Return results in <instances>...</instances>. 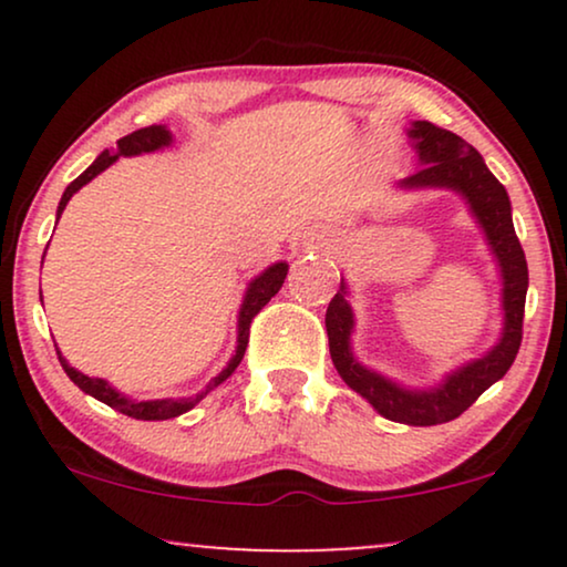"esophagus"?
<instances>
[{"label": "esophagus", "instance_id": "1", "mask_svg": "<svg viewBox=\"0 0 567 567\" xmlns=\"http://www.w3.org/2000/svg\"><path fill=\"white\" fill-rule=\"evenodd\" d=\"M322 239H324L322 231H307L305 239H301V245H305V247H315V245H320Z\"/></svg>", "mask_w": 567, "mask_h": 567}]
</instances>
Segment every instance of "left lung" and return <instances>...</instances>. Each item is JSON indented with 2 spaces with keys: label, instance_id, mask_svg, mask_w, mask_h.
<instances>
[{
  "label": "left lung",
  "instance_id": "8db88e82",
  "mask_svg": "<svg viewBox=\"0 0 567 567\" xmlns=\"http://www.w3.org/2000/svg\"><path fill=\"white\" fill-rule=\"evenodd\" d=\"M410 146L415 150L417 169L394 185L400 190H454L464 198L472 219L483 229V237L501 274L503 328L498 343L462 367L446 371L433 386H405L384 377L355 359L351 336L355 315L348 301V284L340 278V289L332 297L324 328H328L330 355L343 382L359 392L386 421L405 425H439L460 417L487 386L506 377L522 346V324L529 270L511 219L508 193L498 183L475 146L452 131L429 121H413L408 128Z\"/></svg>",
  "mask_w": 567,
  "mask_h": 567
}]
</instances>
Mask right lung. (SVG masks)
<instances>
[{
  "mask_svg": "<svg viewBox=\"0 0 567 567\" xmlns=\"http://www.w3.org/2000/svg\"><path fill=\"white\" fill-rule=\"evenodd\" d=\"M173 144V131L167 126H146V128H138L134 134L118 138V146L115 150H105L97 154V159L92 162V165L84 169V173L76 177L74 183L66 185L64 196L59 200V208H56V221L61 219V214H64V208L69 200L76 190L82 188V185H87L90 181H95V177L103 173L113 165L118 157H138V154H152V152H159V150H167V146ZM45 258V252H43ZM289 274V262L286 260H278L274 266H268L262 274H258L252 278L250 284H247L245 289V297H243V305H239V315H237V346H235V353H231V359L227 367H224L219 374H216L212 382L206 384V390H200L198 394H193V398H162V400H134L128 398V394H123L115 390V386L107 382V379H100V377H87L82 374V371H76L74 367H69V361L61 355V351L56 348L59 353V361L61 367H64L66 377L72 379V382L80 386L84 394H90V398H95L100 402H105L107 408L118 410V413L128 415V417H136V421H169V417H177L183 413H188L198 405L200 400L206 398L208 392L216 390L221 382H227V379L235 374V369L239 367V361H243L245 355V348H247V340H250V322L252 317L260 312L262 307L268 305L270 299L276 297L278 289L284 286V278Z\"/></svg>",
  "mask_w": 567,
  "mask_h": 567,
  "instance_id": "right-lung-1",
  "label": "right lung"
}]
</instances>
